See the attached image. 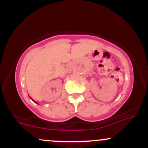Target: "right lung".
Segmentation results:
<instances>
[{"mask_svg":"<svg viewBox=\"0 0 148 148\" xmlns=\"http://www.w3.org/2000/svg\"><path fill=\"white\" fill-rule=\"evenodd\" d=\"M35 103H36V102H35Z\"/></svg>","mask_w":148,"mask_h":148,"instance_id":"obj_1","label":"right lung"}]
</instances>
